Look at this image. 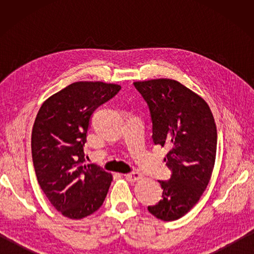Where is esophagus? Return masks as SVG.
Instances as JSON below:
<instances>
[{"instance_id":"1","label":"esophagus","mask_w":254,"mask_h":254,"mask_svg":"<svg viewBox=\"0 0 254 254\" xmlns=\"http://www.w3.org/2000/svg\"><path fill=\"white\" fill-rule=\"evenodd\" d=\"M142 178V174H139L138 171H134V172H131V174H127L126 175V179L128 181V182H135V181H138L139 179Z\"/></svg>"}]
</instances>
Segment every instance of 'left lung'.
<instances>
[{
    "instance_id": "left-lung-1",
    "label": "left lung",
    "mask_w": 254,
    "mask_h": 254,
    "mask_svg": "<svg viewBox=\"0 0 254 254\" xmlns=\"http://www.w3.org/2000/svg\"><path fill=\"white\" fill-rule=\"evenodd\" d=\"M133 84L148 105L154 143L169 148L165 161L172 171L170 180L159 181L163 198L148 210L171 222L190 212L208 185L216 158V124L206 101L175 79Z\"/></svg>"
}]
</instances>
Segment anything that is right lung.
<instances>
[{"label": "right lung", "instance_id": "right-lung-1", "mask_svg": "<svg viewBox=\"0 0 254 254\" xmlns=\"http://www.w3.org/2000/svg\"><path fill=\"white\" fill-rule=\"evenodd\" d=\"M120 85L76 82L49 97L31 132V155L41 190L63 216L82 219L104 203L112 175L85 164L84 145L94 111L115 97Z\"/></svg>", "mask_w": 254, "mask_h": 254}]
</instances>
